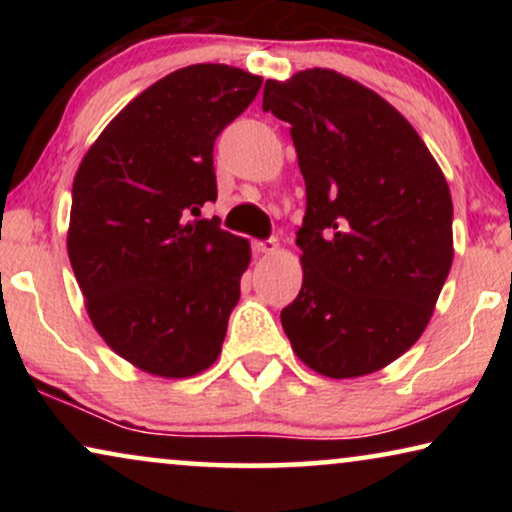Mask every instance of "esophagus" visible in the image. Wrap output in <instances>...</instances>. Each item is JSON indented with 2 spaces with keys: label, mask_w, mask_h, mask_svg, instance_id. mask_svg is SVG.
I'll return each instance as SVG.
<instances>
[{
  "label": "esophagus",
  "mask_w": 512,
  "mask_h": 512,
  "mask_svg": "<svg viewBox=\"0 0 512 512\" xmlns=\"http://www.w3.org/2000/svg\"><path fill=\"white\" fill-rule=\"evenodd\" d=\"M277 247H279V242L275 240V237H270V240H258V242H254V251L256 254H272V251H277Z\"/></svg>",
  "instance_id": "esophagus-1"
}]
</instances>
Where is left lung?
I'll return each mask as SVG.
<instances>
[{
    "label": "left lung",
    "instance_id": "left-lung-1",
    "mask_svg": "<svg viewBox=\"0 0 512 512\" xmlns=\"http://www.w3.org/2000/svg\"><path fill=\"white\" fill-rule=\"evenodd\" d=\"M263 111L291 125L307 193L284 333L319 375L375 373L419 340L450 275V188L417 130L333 69L268 79Z\"/></svg>",
    "mask_w": 512,
    "mask_h": 512
}]
</instances>
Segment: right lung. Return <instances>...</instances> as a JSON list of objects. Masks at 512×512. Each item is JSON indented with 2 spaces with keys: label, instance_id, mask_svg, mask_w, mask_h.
Masks as SVG:
<instances>
[{
  "label": "right lung",
  "instance_id": "obj_1",
  "mask_svg": "<svg viewBox=\"0 0 512 512\" xmlns=\"http://www.w3.org/2000/svg\"><path fill=\"white\" fill-rule=\"evenodd\" d=\"M263 79L191 65L137 95L83 156L67 251L104 342L132 366L191 377L212 366L240 300L249 242L200 216L216 200L214 142Z\"/></svg>",
  "mask_w": 512,
  "mask_h": 512
}]
</instances>
